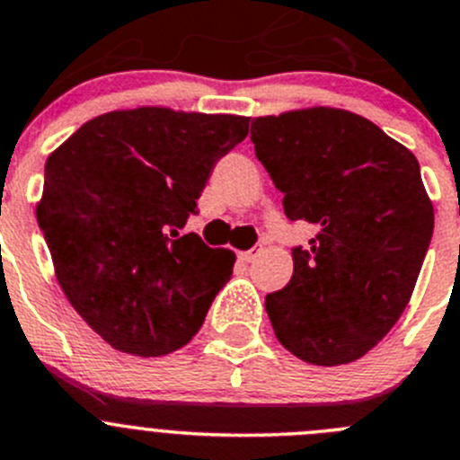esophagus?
Listing matches in <instances>:
<instances>
[{
    "instance_id": "1",
    "label": "esophagus",
    "mask_w": 460,
    "mask_h": 460,
    "mask_svg": "<svg viewBox=\"0 0 460 460\" xmlns=\"http://www.w3.org/2000/svg\"><path fill=\"white\" fill-rule=\"evenodd\" d=\"M261 254H263V247H261V244H254V247H252V250H247V252H240V254H238V259L243 261V263H254V261L259 259Z\"/></svg>"
}]
</instances>
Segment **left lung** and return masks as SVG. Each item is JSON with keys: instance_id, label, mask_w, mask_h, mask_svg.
<instances>
[{"instance_id": "left-lung-1", "label": "left lung", "mask_w": 460, "mask_h": 460, "mask_svg": "<svg viewBox=\"0 0 460 460\" xmlns=\"http://www.w3.org/2000/svg\"><path fill=\"white\" fill-rule=\"evenodd\" d=\"M252 143L286 216L317 231L293 250L288 286L265 297L274 336L311 366L351 363L404 313L431 243L418 158L327 106L252 119Z\"/></svg>"}]
</instances>
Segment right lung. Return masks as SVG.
<instances>
[{
    "instance_id": "right-lung-1",
    "label": "right lung",
    "mask_w": 460,
    "mask_h": 460,
    "mask_svg": "<svg viewBox=\"0 0 460 460\" xmlns=\"http://www.w3.org/2000/svg\"><path fill=\"white\" fill-rule=\"evenodd\" d=\"M247 131L243 115L140 106L93 118L49 154L38 225L66 297L113 349L163 356L199 332L235 254L179 231Z\"/></svg>"
}]
</instances>
